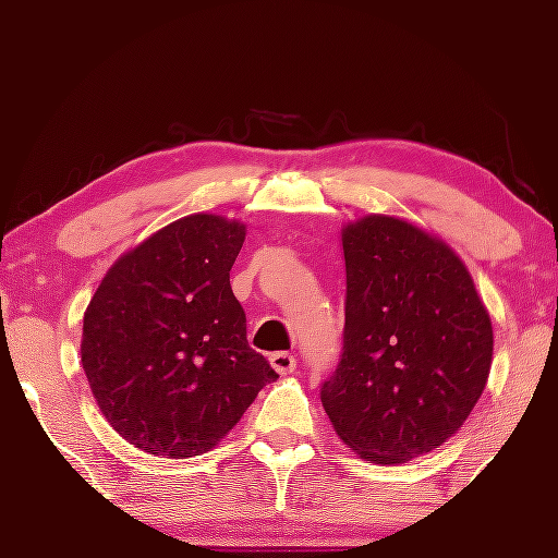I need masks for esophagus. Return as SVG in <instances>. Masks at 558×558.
<instances>
[{"label": "esophagus", "mask_w": 558, "mask_h": 558, "mask_svg": "<svg viewBox=\"0 0 558 558\" xmlns=\"http://www.w3.org/2000/svg\"><path fill=\"white\" fill-rule=\"evenodd\" d=\"M269 364H271L274 372L281 374V376H287V374H292L294 368H296V359L292 356V353H287V351H277V353H271V356H269Z\"/></svg>", "instance_id": "1"}]
</instances>
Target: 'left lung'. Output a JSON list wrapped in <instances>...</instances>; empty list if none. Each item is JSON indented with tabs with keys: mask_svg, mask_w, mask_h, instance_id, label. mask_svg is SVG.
<instances>
[{
	"mask_svg": "<svg viewBox=\"0 0 558 558\" xmlns=\"http://www.w3.org/2000/svg\"><path fill=\"white\" fill-rule=\"evenodd\" d=\"M341 241L343 356L320 400L359 459L404 464L472 415L492 366V320L464 262L428 230L364 215Z\"/></svg>",
	"mask_w": 558,
	"mask_h": 558,
	"instance_id": "left-lung-1",
	"label": "left lung"
}]
</instances>
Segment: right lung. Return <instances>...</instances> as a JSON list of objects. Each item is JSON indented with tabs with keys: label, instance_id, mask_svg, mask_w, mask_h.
Returning <instances> with one entry per match:
<instances>
[{
	"label": "right lung",
	"instance_id": "add662e5",
	"mask_svg": "<svg viewBox=\"0 0 558 558\" xmlns=\"http://www.w3.org/2000/svg\"><path fill=\"white\" fill-rule=\"evenodd\" d=\"M245 226L197 213L122 253L84 313L82 366L107 423L141 451L215 448L277 372L245 341L230 269Z\"/></svg>",
	"mask_w": 558,
	"mask_h": 558
}]
</instances>
